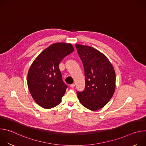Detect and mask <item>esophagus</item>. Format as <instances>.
Wrapping results in <instances>:
<instances>
[{
    "label": "esophagus",
    "instance_id": "1",
    "mask_svg": "<svg viewBox=\"0 0 146 146\" xmlns=\"http://www.w3.org/2000/svg\"><path fill=\"white\" fill-rule=\"evenodd\" d=\"M75 87V84H72L71 85H70V87H72V88H74Z\"/></svg>",
    "mask_w": 146,
    "mask_h": 146
}]
</instances>
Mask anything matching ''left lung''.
<instances>
[{"label":"left lung","instance_id":"left-lung-1","mask_svg":"<svg viewBox=\"0 0 146 146\" xmlns=\"http://www.w3.org/2000/svg\"><path fill=\"white\" fill-rule=\"evenodd\" d=\"M82 62L86 87L77 91L82 105L91 110L105 106L112 98L115 88V73L107 57L98 50L90 47L76 44Z\"/></svg>","mask_w":146,"mask_h":146}]
</instances>
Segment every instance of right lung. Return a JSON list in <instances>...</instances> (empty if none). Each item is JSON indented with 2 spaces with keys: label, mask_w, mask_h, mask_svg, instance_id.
I'll return each instance as SVG.
<instances>
[{
  "label": "right lung",
  "mask_w": 146,
  "mask_h": 146,
  "mask_svg": "<svg viewBox=\"0 0 146 146\" xmlns=\"http://www.w3.org/2000/svg\"><path fill=\"white\" fill-rule=\"evenodd\" d=\"M74 51L71 44L55 43L33 61L28 73L29 91L34 100L44 109L56 106L68 88L59 68L60 61Z\"/></svg>",
  "instance_id": "add662e5"
}]
</instances>
